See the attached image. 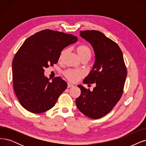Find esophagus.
Masks as SVG:
<instances>
[{"label":"esophagus","instance_id":"esophagus-1","mask_svg":"<svg viewBox=\"0 0 146 146\" xmlns=\"http://www.w3.org/2000/svg\"><path fill=\"white\" fill-rule=\"evenodd\" d=\"M68 88H70V87H74V85L71 83H68Z\"/></svg>","mask_w":146,"mask_h":146}]
</instances>
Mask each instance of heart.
<instances>
[{"mask_svg":"<svg viewBox=\"0 0 146 146\" xmlns=\"http://www.w3.org/2000/svg\"><path fill=\"white\" fill-rule=\"evenodd\" d=\"M76 50L77 54L81 59L84 57H88L89 58H90L91 50L87 45H80L77 46ZM65 52H66V50H63L61 51L59 56V59H62ZM64 75L69 81L72 82H76L83 76V74L81 71L72 69H70L67 70V71H65L64 72Z\"/></svg>","mask_w":146,"mask_h":146,"instance_id":"heart-1","label":"heart"}]
</instances>
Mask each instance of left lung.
Wrapping results in <instances>:
<instances>
[{"instance_id": "1", "label": "left lung", "mask_w": 146, "mask_h": 146, "mask_svg": "<svg viewBox=\"0 0 146 146\" xmlns=\"http://www.w3.org/2000/svg\"><path fill=\"white\" fill-rule=\"evenodd\" d=\"M79 35L92 45L95 55L92 71L83 82L96 83V87L90 91L81 85L78 86L81 93L76 100V104L83 114L98 119L109 113L120 100L127 69L119 46L102 33L81 31Z\"/></svg>"}]
</instances>
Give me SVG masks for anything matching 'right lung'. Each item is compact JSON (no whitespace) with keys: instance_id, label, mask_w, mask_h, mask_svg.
I'll return each instance as SVG.
<instances>
[{"instance_id":"add662e5","label":"right lung","mask_w":146,"mask_h":146,"mask_svg":"<svg viewBox=\"0 0 146 146\" xmlns=\"http://www.w3.org/2000/svg\"><path fill=\"white\" fill-rule=\"evenodd\" d=\"M78 40V37L62 32L45 30L26 39L12 63L14 90L21 106L39 113L51 109L67 87L60 77L50 82L44 68L57 64L62 50Z\"/></svg>"}]
</instances>
